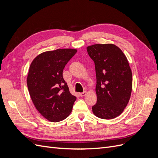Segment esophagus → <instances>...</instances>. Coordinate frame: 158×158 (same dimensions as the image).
<instances>
[{"label": "esophagus", "instance_id": "esophagus-1", "mask_svg": "<svg viewBox=\"0 0 158 158\" xmlns=\"http://www.w3.org/2000/svg\"><path fill=\"white\" fill-rule=\"evenodd\" d=\"M87 95V92H82V93H80V95L81 97H84V96H85V95Z\"/></svg>", "mask_w": 158, "mask_h": 158}]
</instances>
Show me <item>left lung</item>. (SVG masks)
Masks as SVG:
<instances>
[{"mask_svg": "<svg viewBox=\"0 0 158 158\" xmlns=\"http://www.w3.org/2000/svg\"><path fill=\"white\" fill-rule=\"evenodd\" d=\"M87 51L95 67L97 102L93 113L103 119H112L123 112L130 100L132 71L121 49L112 44H95Z\"/></svg>", "mask_w": 158, "mask_h": 158, "instance_id": "1", "label": "left lung"}]
</instances>
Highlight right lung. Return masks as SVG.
<instances>
[{"label":"right lung","mask_w":158,"mask_h":158,"mask_svg":"<svg viewBox=\"0 0 158 158\" xmlns=\"http://www.w3.org/2000/svg\"><path fill=\"white\" fill-rule=\"evenodd\" d=\"M77 49H59L38 55L30 64L27 85L33 105L51 122L63 121L73 110L76 98L63 77L65 65Z\"/></svg>","instance_id":"add662e5"}]
</instances>
